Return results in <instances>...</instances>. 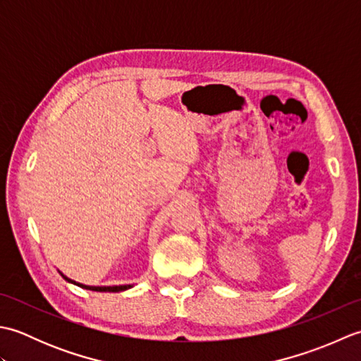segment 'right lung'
<instances>
[{
  "mask_svg": "<svg viewBox=\"0 0 361 361\" xmlns=\"http://www.w3.org/2000/svg\"><path fill=\"white\" fill-rule=\"evenodd\" d=\"M60 274L63 276V279L74 283V286H79L80 288H85V290H93V291H124V290H128L133 287V283H127V286H85V283H80V282H75L73 279L68 278V276H65L62 271H59Z\"/></svg>",
  "mask_w": 361,
  "mask_h": 361,
  "instance_id": "obj_1",
  "label": "right lung"
}]
</instances>
